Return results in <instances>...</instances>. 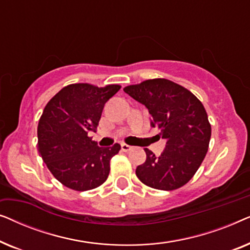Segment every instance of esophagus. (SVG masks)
<instances>
[{
  "instance_id": "obj_1",
  "label": "esophagus",
  "mask_w": 250,
  "mask_h": 250,
  "mask_svg": "<svg viewBox=\"0 0 250 250\" xmlns=\"http://www.w3.org/2000/svg\"><path fill=\"white\" fill-rule=\"evenodd\" d=\"M121 146H122V150H123V151H125V152L131 151V150H132V146H128V145H126V143H122Z\"/></svg>"
}]
</instances>
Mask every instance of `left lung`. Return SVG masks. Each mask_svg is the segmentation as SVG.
I'll return each instance as SVG.
<instances>
[{
    "instance_id": "8db88e82",
    "label": "left lung",
    "mask_w": 250,
    "mask_h": 250,
    "mask_svg": "<svg viewBox=\"0 0 250 250\" xmlns=\"http://www.w3.org/2000/svg\"><path fill=\"white\" fill-rule=\"evenodd\" d=\"M124 92L148 108L151 126L166 140L158 157L145 149L146 159L136 167V176L157 190L183 187L200 167L209 146L211 127L203 104L186 87L165 78L128 85Z\"/></svg>"
}]
</instances>
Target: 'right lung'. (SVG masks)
I'll return each mask as SVG.
<instances>
[{
    "instance_id": "obj_1",
    "label": "right lung",
    "mask_w": 250,
    "mask_h": 250,
    "mask_svg": "<svg viewBox=\"0 0 250 250\" xmlns=\"http://www.w3.org/2000/svg\"><path fill=\"white\" fill-rule=\"evenodd\" d=\"M121 85L98 87L70 84L58 92L44 108L37 126V146L52 175L64 187L87 191L100 187L110 172V160L121 146L100 148L88 136L95 132L102 110Z\"/></svg>"
}]
</instances>
